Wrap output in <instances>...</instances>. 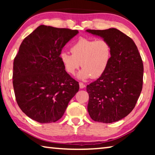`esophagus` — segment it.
Masks as SVG:
<instances>
[{
  "instance_id": "esophagus-1",
  "label": "esophagus",
  "mask_w": 155,
  "mask_h": 155,
  "mask_svg": "<svg viewBox=\"0 0 155 155\" xmlns=\"http://www.w3.org/2000/svg\"><path fill=\"white\" fill-rule=\"evenodd\" d=\"M79 87L81 89H83L85 87V84H83V83H79Z\"/></svg>"
}]
</instances>
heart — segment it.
<instances>
[{"label": "heart", "mask_w": 155, "mask_h": 155, "mask_svg": "<svg viewBox=\"0 0 155 155\" xmlns=\"http://www.w3.org/2000/svg\"><path fill=\"white\" fill-rule=\"evenodd\" d=\"M72 54L61 52L59 59L68 74L74 75L78 68L81 80L91 77L98 78L103 75L109 66L111 59V46L105 40H91L81 38L70 48Z\"/></svg>", "instance_id": "1"}]
</instances>
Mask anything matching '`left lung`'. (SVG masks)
Returning <instances> with one entry per match:
<instances>
[{"mask_svg":"<svg viewBox=\"0 0 155 155\" xmlns=\"http://www.w3.org/2000/svg\"><path fill=\"white\" fill-rule=\"evenodd\" d=\"M85 31L101 37L111 46V59L105 72L87 85L88 113L96 122L119 121L133 111L140 96L142 59L132 39L117 28Z\"/></svg>","mask_w":155,"mask_h":155,"instance_id":"obj_1","label":"left lung"}]
</instances>
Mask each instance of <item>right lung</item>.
<instances>
[{"label":"right lung","instance_id":"1","mask_svg":"<svg viewBox=\"0 0 155 155\" xmlns=\"http://www.w3.org/2000/svg\"><path fill=\"white\" fill-rule=\"evenodd\" d=\"M77 30L40 25L21 43L14 61L13 85L20 109L33 120L54 122L64 114L79 85L59 54Z\"/></svg>","mask_w":155,"mask_h":155}]
</instances>
